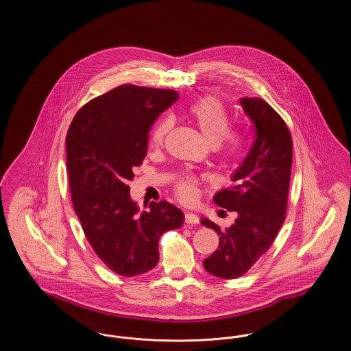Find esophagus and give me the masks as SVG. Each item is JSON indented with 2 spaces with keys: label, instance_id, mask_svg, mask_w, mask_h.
<instances>
[{
  "label": "esophagus",
  "instance_id": "esophagus-1",
  "mask_svg": "<svg viewBox=\"0 0 351 351\" xmlns=\"http://www.w3.org/2000/svg\"><path fill=\"white\" fill-rule=\"evenodd\" d=\"M185 223L196 225V223H199V217L193 213H185Z\"/></svg>",
  "mask_w": 351,
  "mask_h": 351
}]
</instances>
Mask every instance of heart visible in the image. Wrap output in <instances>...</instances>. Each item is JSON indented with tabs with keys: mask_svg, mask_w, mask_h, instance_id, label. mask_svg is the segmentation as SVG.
I'll list each match as a JSON object with an SVG mask.
<instances>
[{
	"mask_svg": "<svg viewBox=\"0 0 351 351\" xmlns=\"http://www.w3.org/2000/svg\"><path fill=\"white\" fill-rule=\"evenodd\" d=\"M192 121L212 145L222 141V155L226 160H239L245 151V139L238 134H228L230 130V117L225 105L216 97H204L192 104L188 109ZM172 128L169 118L162 119L151 132V146L158 149L163 146ZM196 193V185L192 180L179 184L178 195L184 201L192 200Z\"/></svg>",
	"mask_w": 351,
	"mask_h": 351,
	"instance_id": "b5f03b06",
	"label": "heart"
}]
</instances>
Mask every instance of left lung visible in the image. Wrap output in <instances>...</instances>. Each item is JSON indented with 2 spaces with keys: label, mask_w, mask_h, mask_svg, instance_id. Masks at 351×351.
<instances>
[{
  "label": "left lung",
  "mask_w": 351,
  "mask_h": 351,
  "mask_svg": "<svg viewBox=\"0 0 351 351\" xmlns=\"http://www.w3.org/2000/svg\"><path fill=\"white\" fill-rule=\"evenodd\" d=\"M239 104L254 125L255 141L232 175L233 186L213 197L238 217L225 230L201 219L219 235L218 249L204 268L221 279L245 275L274 243L285 219L292 167V138L283 118L259 97H243Z\"/></svg>",
  "instance_id": "1"
}]
</instances>
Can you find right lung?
I'll return each instance as SVG.
<instances>
[{
  "instance_id": "right-lung-1",
  "label": "right lung",
  "mask_w": 351,
  "mask_h": 351,
  "mask_svg": "<svg viewBox=\"0 0 351 351\" xmlns=\"http://www.w3.org/2000/svg\"><path fill=\"white\" fill-rule=\"evenodd\" d=\"M178 97L171 89L123 84L85 104L68 129L73 209L92 249L122 276L155 267L162 234L183 225V212L167 201L139 210L128 185L146 156L151 125Z\"/></svg>"
}]
</instances>
